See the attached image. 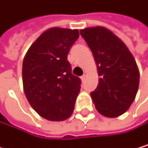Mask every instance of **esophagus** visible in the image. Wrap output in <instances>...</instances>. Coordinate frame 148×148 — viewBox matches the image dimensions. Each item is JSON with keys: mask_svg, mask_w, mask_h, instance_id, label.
<instances>
[{"mask_svg": "<svg viewBox=\"0 0 148 148\" xmlns=\"http://www.w3.org/2000/svg\"><path fill=\"white\" fill-rule=\"evenodd\" d=\"M85 78H86V75H82V76H81V79H82V82H84V81H85Z\"/></svg>", "mask_w": 148, "mask_h": 148, "instance_id": "esophagus-1", "label": "esophagus"}]
</instances>
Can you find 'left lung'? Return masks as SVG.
<instances>
[{
	"instance_id": "8db88e82",
	"label": "left lung",
	"mask_w": 148,
	"mask_h": 148,
	"mask_svg": "<svg viewBox=\"0 0 148 148\" xmlns=\"http://www.w3.org/2000/svg\"><path fill=\"white\" fill-rule=\"evenodd\" d=\"M98 66V87L90 92L96 109L104 116L125 113L135 99L139 83L136 61L126 45L102 26L80 31Z\"/></svg>"
}]
</instances>
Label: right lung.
<instances>
[{
  "mask_svg": "<svg viewBox=\"0 0 148 148\" xmlns=\"http://www.w3.org/2000/svg\"><path fill=\"white\" fill-rule=\"evenodd\" d=\"M78 30L53 27L32 44L24 58L25 97L33 108L49 121H64L73 114L82 81L72 73L67 60Z\"/></svg>",
  "mask_w": 148,
  "mask_h": 148,
  "instance_id": "add662e5",
  "label": "right lung"
}]
</instances>
